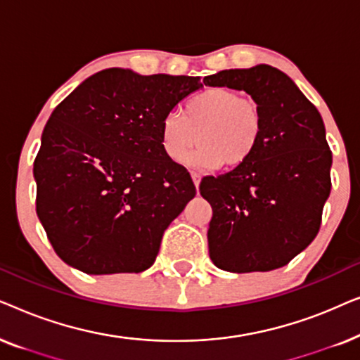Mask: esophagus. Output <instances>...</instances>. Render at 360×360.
<instances>
[{"mask_svg": "<svg viewBox=\"0 0 360 360\" xmlns=\"http://www.w3.org/2000/svg\"><path fill=\"white\" fill-rule=\"evenodd\" d=\"M191 179H193V184H195L196 188H198V186H200V180H201V175L196 174V172H191Z\"/></svg>", "mask_w": 360, "mask_h": 360, "instance_id": "obj_1", "label": "esophagus"}]
</instances>
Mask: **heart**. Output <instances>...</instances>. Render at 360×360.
<instances>
[{"mask_svg": "<svg viewBox=\"0 0 360 360\" xmlns=\"http://www.w3.org/2000/svg\"><path fill=\"white\" fill-rule=\"evenodd\" d=\"M264 129V111L257 101L231 88L213 86L191 96L184 115L167 112L160 120L159 137L172 162H184L198 141L200 147L186 164L195 169H236L254 155Z\"/></svg>", "mask_w": 360, "mask_h": 360, "instance_id": "1", "label": "heart"}]
</instances>
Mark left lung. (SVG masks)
Instances as JSON below:
<instances>
[{
  "instance_id": "left-lung-1",
  "label": "left lung",
  "mask_w": 360,
  "mask_h": 360,
  "mask_svg": "<svg viewBox=\"0 0 360 360\" xmlns=\"http://www.w3.org/2000/svg\"><path fill=\"white\" fill-rule=\"evenodd\" d=\"M203 83L244 90L265 117L254 155L200 184L213 208L210 257L234 274L283 267L316 238L331 193L333 154L323 117L292 78L265 63L218 72Z\"/></svg>"
}]
</instances>
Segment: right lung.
<instances>
[{
    "instance_id": "add662e5",
    "label": "right lung",
    "mask_w": 360,
    "mask_h": 360,
    "mask_svg": "<svg viewBox=\"0 0 360 360\" xmlns=\"http://www.w3.org/2000/svg\"><path fill=\"white\" fill-rule=\"evenodd\" d=\"M200 77L106 68L49 117L34 160L36 211L63 262L90 275L139 274L196 195L185 167L165 157L159 124Z\"/></svg>"
}]
</instances>
